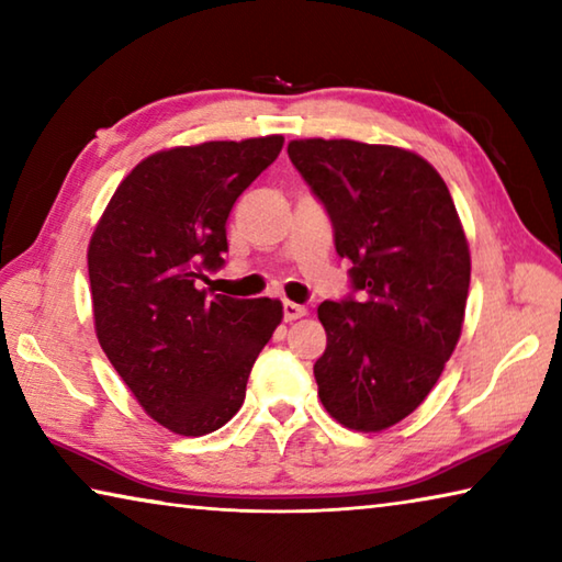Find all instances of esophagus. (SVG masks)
Instances as JSON below:
<instances>
[{
    "instance_id": "34e87169",
    "label": "esophagus",
    "mask_w": 562,
    "mask_h": 562,
    "mask_svg": "<svg viewBox=\"0 0 562 562\" xmlns=\"http://www.w3.org/2000/svg\"><path fill=\"white\" fill-rule=\"evenodd\" d=\"M282 312H284V322H294V319H300V317L307 315V307H304V304H297V302L284 300V304H282Z\"/></svg>"
}]
</instances>
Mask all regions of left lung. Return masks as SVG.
I'll return each mask as SVG.
<instances>
[{"label":"left lung","instance_id":"8db88e82","mask_svg":"<svg viewBox=\"0 0 562 562\" xmlns=\"http://www.w3.org/2000/svg\"><path fill=\"white\" fill-rule=\"evenodd\" d=\"M290 160L325 203L359 297L322 302V406L351 431H384L439 382L459 345L471 252L429 160L398 146L297 138Z\"/></svg>","mask_w":562,"mask_h":562}]
</instances>
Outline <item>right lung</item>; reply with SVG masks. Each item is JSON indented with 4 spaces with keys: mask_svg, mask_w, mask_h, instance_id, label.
Returning a JSON list of instances; mask_svg holds the SVG:
<instances>
[{
    "mask_svg": "<svg viewBox=\"0 0 562 562\" xmlns=\"http://www.w3.org/2000/svg\"><path fill=\"white\" fill-rule=\"evenodd\" d=\"M284 138L207 140L150 154L121 180L89 243L93 329L144 412L205 436L245 402L255 359L282 302L201 288L223 265L225 223Z\"/></svg>",
    "mask_w": 562,
    "mask_h": 562,
    "instance_id": "obj_1",
    "label": "right lung"
}]
</instances>
